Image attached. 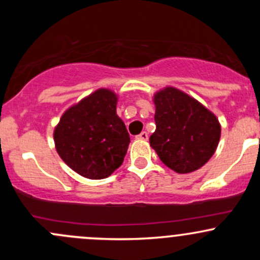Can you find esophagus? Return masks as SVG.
<instances>
[{
    "label": "esophagus",
    "instance_id": "obj_1",
    "mask_svg": "<svg viewBox=\"0 0 260 260\" xmlns=\"http://www.w3.org/2000/svg\"><path fill=\"white\" fill-rule=\"evenodd\" d=\"M137 138H138V140L147 141V140H148V133H147V132H142V133H140V135L137 136Z\"/></svg>",
    "mask_w": 260,
    "mask_h": 260
}]
</instances>
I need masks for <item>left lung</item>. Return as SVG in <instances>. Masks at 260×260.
Masks as SVG:
<instances>
[{"instance_id":"8db88e82","label":"left lung","mask_w":260,"mask_h":260,"mask_svg":"<svg viewBox=\"0 0 260 260\" xmlns=\"http://www.w3.org/2000/svg\"><path fill=\"white\" fill-rule=\"evenodd\" d=\"M156 131L149 145L159 159L177 174L203 167L219 145L221 127L209 109L172 86L153 96Z\"/></svg>"}]
</instances>
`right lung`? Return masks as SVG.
Segmentation results:
<instances>
[{"label":"right lung","mask_w":260,"mask_h":260,"mask_svg":"<svg viewBox=\"0 0 260 260\" xmlns=\"http://www.w3.org/2000/svg\"><path fill=\"white\" fill-rule=\"evenodd\" d=\"M117 99L109 89H98L70 107L55 127L59 156L86 179L111 176L127 153L131 138L117 115Z\"/></svg>","instance_id":"obj_1"}]
</instances>
